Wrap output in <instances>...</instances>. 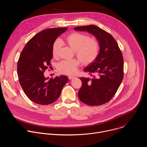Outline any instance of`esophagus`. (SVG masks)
Masks as SVG:
<instances>
[{"mask_svg": "<svg viewBox=\"0 0 147 147\" xmlns=\"http://www.w3.org/2000/svg\"><path fill=\"white\" fill-rule=\"evenodd\" d=\"M68 78H69V79L71 80V79H73L74 78H75V77L73 76H69L68 77Z\"/></svg>", "mask_w": 147, "mask_h": 147, "instance_id": "obj_1", "label": "esophagus"}]
</instances>
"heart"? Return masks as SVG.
<instances>
[{
	"label": "heart",
	"mask_w": 147,
	"mask_h": 147,
	"mask_svg": "<svg viewBox=\"0 0 147 147\" xmlns=\"http://www.w3.org/2000/svg\"><path fill=\"white\" fill-rule=\"evenodd\" d=\"M64 42L74 50L75 54L84 65H88L97 58L99 52V42L94 38L79 32H73L67 35ZM60 48V42L56 40L52 47V55L56 57ZM79 66V61L76 59L61 60L57 65L58 71L67 75L74 74Z\"/></svg>",
	"instance_id": "b5f03b06"
}]
</instances>
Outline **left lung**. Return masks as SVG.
Wrapping results in <instances>:
<instances>
[{"mask_svg":"<svg viewBox=\"0 0 147 147\" xmlns=\"http://www.w3.org/2000/svg\"><path fill=\"white\" fill-rule=\"evenodd\" d=\"M74 30L91 33L99 41L100 51L97 58L84 70L90 77H80L82 86L78 95L80 100L88 105H101L114 96L123 80L121 51L113 36L96 26L77 27Z\"/></svg>","mask_w":147,"mask_h":147,"instance_id":"left-lung-1","label":"left lung"}]
</instances>
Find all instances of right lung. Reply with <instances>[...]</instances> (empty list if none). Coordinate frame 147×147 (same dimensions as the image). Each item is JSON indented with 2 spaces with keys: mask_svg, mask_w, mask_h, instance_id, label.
I'll return each instance as SVG.
<instances>
[{
  "mask_svg": "<svg viewBox=\"0 0 147 147\" xmlns=\"http://www.w3.org/2000/svg\"><path fill=\"white\" fill-rule=\"evenodd\" d=\"M67 28H48L31 38L17 63L18 80L24 93L32 102L46 105L55 102L69 79L60 76L47 80L44 73L51 67L54 42Z\"/></svg>",
  "mask_w": 147,
  "mask_h": 147,
  "instance_id": "right-lung-1",
  "label": "right lung"
}]
</instances>
